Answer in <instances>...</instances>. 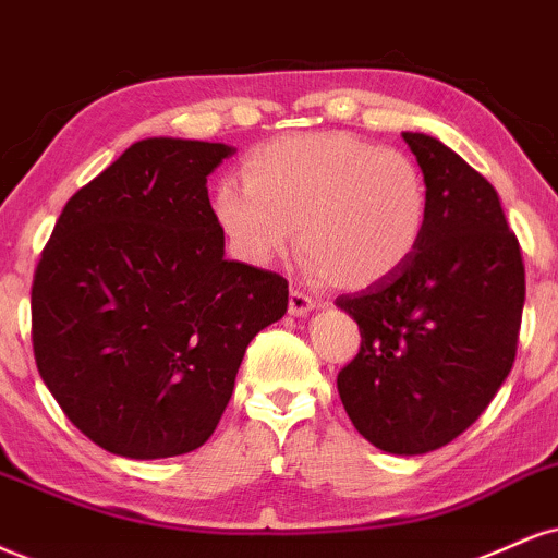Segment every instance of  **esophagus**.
<instances>
[{
    "label": "esophagus",
    "instance_id": "34e87169",
    "mask_svg": "<svg viewBox=\"0 0 558 558\" xmlns=\"http://www.w3.org/2000/svg\"><path fill=\"white\" fill-rule=\"evenodd\" d=\"M317 306V301H314L308 293L299 291V288H291V299H288V312L293 314V317H306L312 308Z\"/></svg>",
    "mask_w": 558,
    "mask_h": 558
}]
</instances>
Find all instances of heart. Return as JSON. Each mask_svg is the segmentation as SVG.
<instances>
[{"label":"heart","instance_id":"1","mask_svg":"<svg viewBox=\"0 0 558 558\" xmlns=\"http://www.w3.org/2000/svg\"><path fill=\"white\" fill-rule=\"evenodd\" d=\"M213 194V218L241 262L267 267L293 246L314 275L372 288L398 275L428 226V181L408 153L348 132L288 134L259 145Z\"/></svg>","mask_w":558,"mask_h":558}]
</instances>
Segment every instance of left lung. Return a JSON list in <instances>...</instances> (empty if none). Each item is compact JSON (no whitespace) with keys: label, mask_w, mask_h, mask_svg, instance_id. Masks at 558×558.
Masks as SVG:
<instances>
[{"label":"left lung","mask_w":558,"mask_h":558,"mask_svg":"<svg viewBox=\"0 0 558 558\" xmlns=\"http://www.w3.org/2000/svg\"><path fill=\"white\" fill-rule=\"evenodd\" d=\"M402 140L426 173L428 226L398 275L335 301L361 330L338 392L374 447L426 454L475 424L512 372L525 265L494 186L436 137Z\"/></svg>","instance_id":"left-lung-1"}]
</instances>
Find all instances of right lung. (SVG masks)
Segmentation results:
<instances>
[{"mask_svg":"<svg viewBox=\"0 0 558 558\" xmlns=\"http://www.w3.org/2000/svg\"><path fill=\"white\" fill-rule=\"evenodd\" d=\"M223 143L147 137L75 192L31 291L33 353L66 418L106 452L203 447L288 280L226 259L207 177Z\"/></svg>","mask_w":558,"mask_h":558,"instance_id":"right-lung-1","label":"right lung"}]
</instances>
